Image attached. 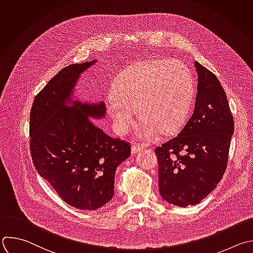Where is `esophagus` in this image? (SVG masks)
<instances>
[{
  "mask_svg": "<svg viewBox=\"0 0 253 253\" xmlns=\"http://www.w3.org/2000/svg\"><path fill=\"white\" fill-rule=\"evenodd\" d=\"M142 149H143V147L140 146L139 144H134V145L132 146V153H133V154H136V153L142 151Z\"/></svg>",
  "mask_w": 253,
  "mask_h": 253,
  "instance_id": "34e87169",
  "label": "esophagus"
}]
</instances>
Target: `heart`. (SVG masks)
I'll list each match as a JSON object with an SVG mask.
<instances>
[{"instance_id": "1", "label": "heart", "mask_w": 253, "mask_h": 253, "mask_svg": "<svg viewBox=\"0 0 253 253\" xmlns=\"http://www.w3.org/2000/svg\"><path fill=\"white\" fill-rule=\"evenodd\" d=\"M108 112L119 135L129 131L136 111L144 122L137 138L151 141L162 130L177 131L187 120L194 100V79L180 60H148L124 69L116 78Z\"/></svg>"}]
</instances>
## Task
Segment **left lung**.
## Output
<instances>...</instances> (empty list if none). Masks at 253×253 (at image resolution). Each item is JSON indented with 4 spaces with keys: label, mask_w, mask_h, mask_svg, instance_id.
I'll return each instance as SVG.
<instances>
[{
    "label": "left lung",
    "mask_w": 253,
    "mask_h": 253,
    "mask_svg": "<svg viewBox=\"0 0 253 253\" xmlns=\"http://www.w3.org/2000/svg\"><path fill=\"white\" fill-rule=\"evenodd\" d=\"M195 66L198 91L193 114L178 136L155 149L160 194L182 208L201 203L222 179L234 129L219 80L198 61Z\"/></svg>",
    "instance_id": "8db88e82"
}]
</instances>
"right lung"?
Segmentation results:
<instances>
[{"label": "right lung", "instance_id": "add662e5", "mask_svg": "<svg viewBox=\"0 0 253 253\" xmlns=\"http://www.w3.org/2000/svg\"><path fill=\"white\" fill-rule=\"evenodd\" d=\"M93 63L62 68L37 94L30 113V150L38 173L63 202L87 211L112 199L116 168L131 155L129 142L108 136L91 120L105 114L103 102L64 105L79 75Z\"/></svg>", "mask_w": 253, "mask_h": 253}]
</instances>
